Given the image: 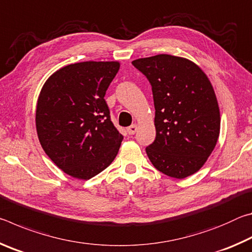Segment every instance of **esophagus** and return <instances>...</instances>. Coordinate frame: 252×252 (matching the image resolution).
<instances>
[{
  "label": "esophagus",
  "mask_w": 252,
  "mask_h": 252,
  "mask_svg": "<svg viewBox=\"0 0 252 252\" xmlns=\"http://www.w3.org/2000/svg\"><path fill=\"white\" fill-rule=\"evenodd\" d=\"M126 131H127V133H129L130 135H132V134H134L136 131H138V126H136L135 125H132L131 126L127 127Z\"/></svg>",
  "instance_id": "1"
}]
</instances>
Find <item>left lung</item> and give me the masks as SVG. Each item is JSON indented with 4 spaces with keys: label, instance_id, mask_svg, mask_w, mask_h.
I'll list each match as a JSON object with an SVG mask.
<instances>
[{
    "label": "left lung",
    "instance_id": "obj_1",
    "mask_svg": "<svg viewBox=\"0 0 252 252\" xmlns=\"http://www.w3.org/2000/svg\"><path fill=\"white\" fill-rule=\"evenodd\" d=\"M132 64L152 88L157 134L146 148L151 163L172 178L195 173L220 133L218 101L210 81L193 62L169 54L138 59Z\"/></svg>",
    "mask_w": 252,
    "mask_h": 252
}]
</instances>
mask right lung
<instances>
[{
	"instance_id": "1",
	"label": "right lung",
	"mask_w": 252,
	"mask_h": 252,
	"mask_svg": "<svg viewBox=\"0 0 252 252\" xmlns=\"http://www.w3.org/2000/svg\"><path fill=\"white\" fill-rule=\"evenodd\" d=\"M119 62H80L46 80L37 99L35 122L46 155L66 174L91 179L117 157L123 135L104 100Z\"/></svg>"
}]
</instances>
